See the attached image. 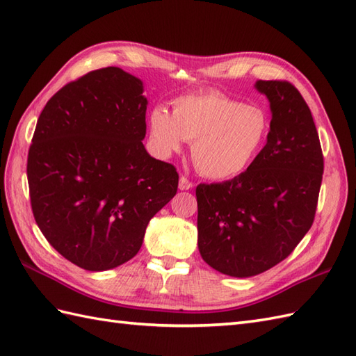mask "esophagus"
Here are the masks:
<instances>
[{
    "instance_id": "esophagus-1",
    "label": "esophagus",
    "mask_w": 356,
    "mask_h": 356,
    "mask_svg": "<svg viewBox=\"0 0 356 356\" xmlns=\"http://www.w3.org/2000/svg\"><path fill=\"white\" fill-rule=\"evenodd\" d=\"M179 188L181 189V191H188V189L193 188V181L186 179L185 176H180V180H179Z\"/></svg>"
}]
</instances>
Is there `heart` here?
<instances>
[{"mask_svg": "<svg viewBox=\"0 0 356 356\" xmlns=\"http://www.w3.org/2000/svg\"><path fill=\"white\" fill-rule=\"evenodd\" d=\"M268 131L270 117L262 106L218 90L180 95L172 113L162 106L150 113V135L158 150L170 156L189 140L194 167L212 180L232 179L249 168Z\"/></svg>", "mask_w": 356, "mask_h": 356, "instance_id": "1", "label": "heart"}]
</instances>
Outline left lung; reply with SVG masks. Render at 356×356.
Segmentation results:
<instances>
[{"label":"left lung","instance_id":"obj_1","mask_svg":"<svg viewBox=\"0 0 356 356\" xmlns=\"http://www.w3.org/2000/svg\"><path fill=\"white\" fill-rule=\"evenodd\" d=\"M271 109L267 144L241 175L195 189L198 250L222 275L275 267L312 226L323 153L307 102L290 81L258 80Z\"/></svg>","mask_w":356,"mask_h":356}]
</instances>
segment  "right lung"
I'll return each mask as SVG.
<instances>
[{
  "instance_id": "obj_1",
  "label": "right lung",
  "mask_w": 356,
  "mask_h": 356,
  "mask_svg": "<svg viewBox=\"0 0 356 356\" xmlns=\"http://www.w3.org/2000/svg\"><path fill=\"white\" fill-rule=\"evenodd\" d=\"M143 81L117 66L65 85L40 112L27 159L31 211L47 241L88 271L121 266L177 193L171 163L143 144Z\"/></svg>"
}]
</instances>
